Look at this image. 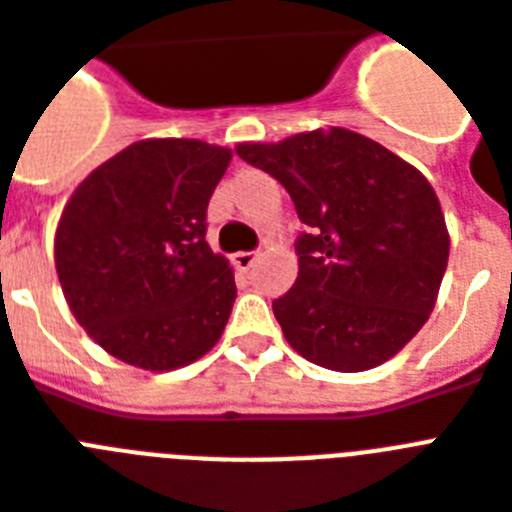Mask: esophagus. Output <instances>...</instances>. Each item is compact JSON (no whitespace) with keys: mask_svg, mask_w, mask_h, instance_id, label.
<instances>
[{"mask_svg":"<svg viewBox=\"0 0 512 512\" xmlns=\"http://www.w3.org/2000/svg\"><path fill=\"white\" fill-rule=\"evenodd\" d=\"M257 257H260L257 249L255 252H252V249H249V252H236V255H233V265H236L239 271H249V268L257 263Z\"/></svg>","mask_w":512,"mask_h":512,"instance_id":"34e87169","label":"esophagus"}]
</instances>
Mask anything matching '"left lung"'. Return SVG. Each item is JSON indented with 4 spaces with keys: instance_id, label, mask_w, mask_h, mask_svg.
Here are the masks:
<instances>
[{
    "instance_id": "1",
    "label": "left lung",
    "mask_w": 512,
    "mask_h": 512,
    "mask_svg": "<svg viewBox=\"0 0 512 512\" xmlns=\"http://www.w3.org/2000/svg\"><path fill=\"white\" fill-rule=\"evenodd\" d=\"M236 154L276 177L308 225L295 287L273 300L287 342L332 372H364L412 340L436 305L449 233L412 164L358 132H300Z\"/></svg>"
}]
</instances>
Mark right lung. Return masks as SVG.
Masks as SVG:
<instances>
[{"label":"right lung","mask_w":512,"mask_h":512,"mask_svg":"<svg viewBox=\"0 0 512 512\" xmlns=\"http://www.w3.org/2000/svg\"><path fill=\"white\" fill-rule=\"evenodd\" d=\"M231 151L201 140H140L68 199L55 268L87 335L127 364L170 372L223 335L236 284L207 244V207Z\"/></svg>","instance_id":"obj_1"}]
</instances>
